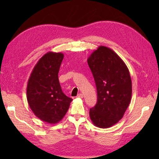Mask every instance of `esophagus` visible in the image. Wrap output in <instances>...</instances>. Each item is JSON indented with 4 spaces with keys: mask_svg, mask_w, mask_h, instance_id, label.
Masks as SVG:
<instances>
[{
    "mask_svg": "<svg viewBox=\"0 0 159 159\" xmlns=\"http://www.w3.org/2000/svg\"><path fill=\"white\" fill-rule=\"evenodd\" d=\"M76 97L77 98H83V95L82 93H79V94H78V96Z\"/></svg>",
    "mask_w": 159,
    "mask_h": 159,
    "instance_id": "esophagus-1",
    "label": "esophagus"
}]
</instances>
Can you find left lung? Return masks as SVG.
<instances>
[{
    "label": "left lung",
    "mask_w": 159,
    "mask_h": 159,
    "mask_svg": "<svg viewBox=\"0 0 159 159\" xmlns=\"http://www.w3.org/2000/svg\"><path fill=\"white\" fill-rule=\"evenodd\" d=\"M87 63L97 89V103L89 109L96 126L107 128L123 117L132 96V82L126 64L113 50L100 46Z\"/></svg>",
    "instance_id": "obj_1"
}]
</instances>
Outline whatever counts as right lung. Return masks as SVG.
<instances>
[{
  "mask_svg": "<svg viewBox=\"0 0 159 159\" xmlns=\"http://www.w3.org/2000/svg\"><path fill=\"white\" fill-rule=\"evenodd\" d=\"M63 57L61 52L45 54L35 66L28 80L29 105L39 119L48 124L61 120L72 100L63 93L59 81Z\"/></svg>",
  "mask_w": 159,
  "mask_h": 159,
  "instance_id": "right-lung-1",
  "label": "right lung"
}]
</instances>
